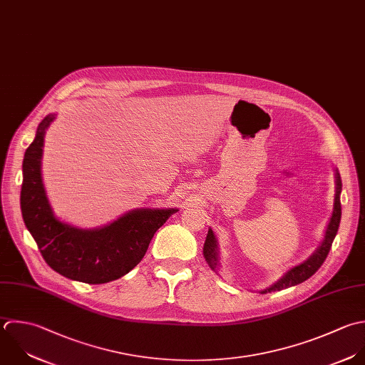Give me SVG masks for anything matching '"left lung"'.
I'll return each mask as SVG.
<instances>
[{"instance_id": "left-lung-1", "label": "left lung", "mask_w": 365, "mask_h": 365, "mask_svg": "<svg viewBox=\"0 0 365 365\" xmlns=\"http://www.w3.org/2000/svg\"><path fill=\"white\" fill-rule=\"evenodd\" d=\"M340 193H341V178L339 170H336V195H334V207H333V215L330 217L329 226L326 229L324 239L320 245V247L302 264L290 269L277 283L270 286L266 290H262L260 293H272V292H280L293 286H297L307 279H310L324 263V260L329 256V252L331 249L333 240L339 232L340 220H341V202H340ZM203 256L212 270H216L219 266V253H217V240L215 237V233L212 229H209L206 242L203 246Z\"/></svg>"}]
</instances>
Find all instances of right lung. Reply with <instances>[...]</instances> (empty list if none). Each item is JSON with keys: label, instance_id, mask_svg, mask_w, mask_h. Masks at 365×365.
<instances>
[{"label": "right lung", "instance_id": "right-lung-1", "mask_svg": "<svg viewBox=\"0 0 365 365\" xmlns=\"http://www.w3.org/2000/svg\"><path fill=\"white\" fill-rule=\"evenodd\" d=\"M53 119L55 115H48L41 120L24 155V223L52 270L88 284L109 283L129 273L143 259L156 230L178 209H135L99 229H78L59 222L41 178L43 135Z\"/></svg>", "mask_w": 365, "mask_h": 365}]
</instances>
